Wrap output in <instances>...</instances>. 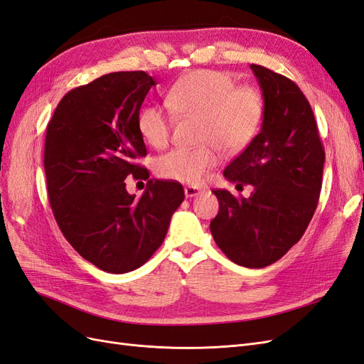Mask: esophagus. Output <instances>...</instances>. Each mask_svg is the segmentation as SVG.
I'll return each instance as SVG.
<instances>
[{
    "instance_id": "esophagus-1",
    "label": "esophagus",
    "mask_w": 364,
    "mask_h": 364,
    "mask_svg": "<svg viewBox=\"0 0 364 364\" xmlns=\"http://www.w3.org/2000/svg\"><path fill=\"white\" fill-rule=\"evenodd\" d=\"M183 191H185L186 197H194V196H199L202 193L200 188H197V186H193V185H186Z\"/></svg>"
}]
</instances>
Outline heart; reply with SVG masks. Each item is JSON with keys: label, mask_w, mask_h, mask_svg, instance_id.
Masks as SVG:
<instances>
[{"label": "heart", "mask_w": 364, "mask_h": 364, "mask_svg": "<svg viewBox=\"0 0 364 364\" xmlns=\"http://www.w3.org/2000/svg\"><path fill=\"white\" fill-rule=\"evenodd\" d=\"M165 103L178 117L200 118L196 149H173L155 164L165 179L191 185L202 183L218 162L214 146L225 153L247 147L264 118V97L253 86H235L222 71L199 70L183 75L165 94ZM138 129L147 144L162 149L168 144L173 118L159 106H147L138 115Z\"/></svg>", "instance_id": "obj_1"}]
</instances>
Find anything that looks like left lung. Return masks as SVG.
I'll list each match as a JSON object with an SVG mask.
<instances>
[{"label":"left lung","mask_w":364,"mask_h":364,"mask_svg":"<svg viewBox=\"0 0 364 364\" xmlns=\"http://www.w3.org/2000/svg\"><path fill=\"white\" fill-rule=\"evenodd\" d=\"M264 97L259 134L225 168L249 199L214 190L218 214L209 225L217 246L238 266L261 269L282 258L310 225L322 188L325 150L313 109L293 80L250 65Z\"/></svg>","instance_id":"1"}]
</instances>
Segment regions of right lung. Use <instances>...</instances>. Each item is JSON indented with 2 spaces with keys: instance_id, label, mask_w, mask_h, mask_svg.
Segmentation results:
<instances>
[{
  "instance_id": "1",
  "label": "right lung",
  "mask_w": 364,
  "mask_h": 364,
  "mask_svg": "<svg viewBox=\"0 0 364 364\" xmlns=\"http://www.w3.org/2000/svg\"><path fill=\"white\" fill-rule=\"evenodd\" d=\"M156 85L144 71L105 74L65 94L47 126L43 168L54 218L68 243L107 273L147 262L183 202L176 181H149L139 199L126 178L149 179L138 129L142 102Z\"/></svg>"
}]
</instances>
